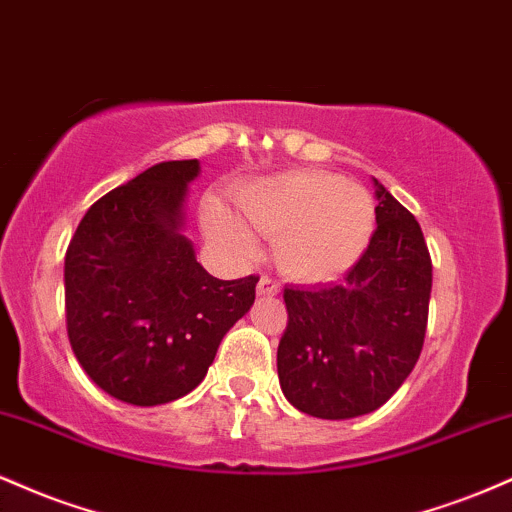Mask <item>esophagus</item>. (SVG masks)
<instances>
[{
	"label": "esophagus",
	"instance_id": "esophagus-1",
	"mask_svg": "<svg viewBox=\"0 0 512 512\" xmlns=\"http://www.w3.org/2000/svg\"><path fill=\"white\" fill-rule=\"evenodd\" d=\"M276 293H279V284H276L274 279L262 276V279L257 281V296H276Z\"/></svg>",
	"mask_w": 512,
	"mask_h": 512
}]
</instances>
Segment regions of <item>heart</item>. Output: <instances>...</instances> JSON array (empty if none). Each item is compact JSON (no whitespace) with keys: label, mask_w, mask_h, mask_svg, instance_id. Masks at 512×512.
Wrapping results in <instances>:
<instances>
[{"label":"heart","mask_w":512,"mask_h":512,"mask_svg":"<svg viewBox=\"0 0 512 512\" xmlns=\"http://www.w3.org/2000/svg\"><path fill=\"white\" fill-rule=\"evenodd\" d=\"M238 216L219 199L202 209L204 233L240 262L255 260V236L274 240V257L289 279L322 284L361 260L375 231L366 187L325 170H291L248 182L236 192Z\"/></svg>","instance_id":"b5f03b06"}]
</instances>
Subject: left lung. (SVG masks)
<instances>
[{
    "mask_svg": "<svg viewBox=\"0 0 512 512\" xmlns=\"http://www.w3.org/2000/svg\"><path fill=\"white\" fill-rule=\"evenodd\" d=\"M368 250L339 284L286 289L276 351L284 397L317 419H354L402 387L426 337L433 267L419 221L373 178Z\"/></svg>",
    "mask_w": 512,
    "mask_h": 512,
    "instance_id": "left-lung-1",
    "label": "left lung"
}]
</instances>
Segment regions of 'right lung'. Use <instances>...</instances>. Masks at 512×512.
I'll return each instance as SVG.
<instances>
[{
  "instance_id": "right-lung-1",
  "label": "right lung",
  "mask_w": 512,
  "mask_h": 512,
  "mask_svg": "<svg viewBox=\"0 0 512 512\" xmlns=\"http://www.w3.org/2000/svg\"><path fill=\"white\" fill-rule=\"evenodd\" d=\"M197 158L163 161L98 199L64 257L67 332L88 378L156 407L202 383L223 334L255 303L257 276L221 281L185 236Z\"/></svg>"
}]
</instances>
